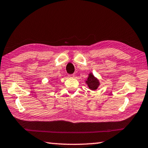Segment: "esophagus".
Here are the masks:
<instances>
[{"mask_svg":"<svg viewBox=\"0 0 148 148\" xmlns=\"http://www.w3.org/2000/svg\"><path fill=\"white\" fill-rule=\"evenodd\" d=\"M69 77H74V74H69Z\"/></svg>","mask_w":148,"mask_h":148,"instance_id":"1","label":"esophagus"}]
</instances>
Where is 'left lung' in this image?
I'll return each mask as SVG.
<instances>
[{
  "label": "left lung",
  "mask_w": 148,
  "mask_h": 148,
  "mask_svg": "<svg viewBox=\"0 0 148 148\" xmlns=\"http://www.w3.org/2000/svg\"><path fill=\"white\" fill-rule=\"evenodd\" d=\"M86 83L87 84L89 88L91 90H92V91L96 90L100 85V82L98 79L96 78L92 73H90L89 74L87 79L86 81Z\"/></svg>",
  "instance_id": "obj_1"
}]
</instances>
